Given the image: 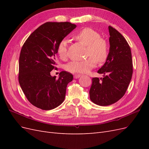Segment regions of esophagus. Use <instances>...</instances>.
<instances>
[{
    "label": "esophagus",
    "instance_id": "esophagus-1",
    "mask_svg": "<svg viewBox=\"0 0 149 149\" xmlns=\"http://www.w3.org/2000/svg\"><path fill=\"white\" fill-rule=\"evenodd\" d=\"M81 76V74H75L74 75V79H77V78H80Z\"/></svg>",
    "mask_w": 149,
    "mask_h": 149
}]
</instances>
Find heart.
I'll list each match as a JSON object with an SVG mask.
<instances>
[{
    "label": "heart",
    "instance_id": "b5f03b06",
    "mask_svg": "<svg viewBox=\"0 0 149 149\" xmlns=\"http://www.w3.org/2000/svg\"><path fill=\"white\" fill-rule=\"evenodd\" d=\"M74 38L87 47V56L83 61H73L67 64L66 70L73 73H86L95 67L97 61L105 62L109 54V47L107 40L101 37L100 33L91 28H84L74 35ZM56 52L61 60L67 57V42L63 40L58 43Z\"/></svg>",
    "mask_w": 149,
    "mask_h": 149
}]
</instances>
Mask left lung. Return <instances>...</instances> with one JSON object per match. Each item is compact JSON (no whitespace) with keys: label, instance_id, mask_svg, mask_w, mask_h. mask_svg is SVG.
Instances as JSON below:
<instances>
[{"label":"left lung","instance_id":"1","mask_svg":"<svg viewBox=\"0 0 149 149\" xmlns=\"http://www.w3.org/2000/svg\"><path fill=\"white\" fill-rule=\"evenodd\" d=\"M109 54L107 60L97 73L102 78H93L90 88V100L97 105L112 104L123 97L133 73L132 54L125 38L109 26Z\"/></svg>","mask_w":149,"mask_h":149}]
</instances>
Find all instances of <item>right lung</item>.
<instances>
[{"label": "right lung", "instance_id": "obj_1", "mask_svg": "<svg viewBox=\"0 0 149 149\" xmlns=\"http://www.w3.org/2000/svg\"><path fill=\"white\" fill-rule=\"evenodd\" d=\"M76 27L70 22H46L31 33L22 46L19 57V81L28 101L43 110L54 109L64 101L67 85L73 76L56 69L58 43Z\"/></svg>", "mask_w": 149, "mask_h": 149}]
</instances>
